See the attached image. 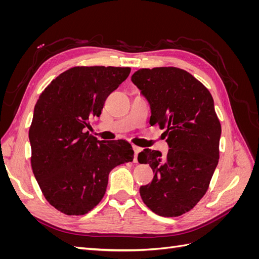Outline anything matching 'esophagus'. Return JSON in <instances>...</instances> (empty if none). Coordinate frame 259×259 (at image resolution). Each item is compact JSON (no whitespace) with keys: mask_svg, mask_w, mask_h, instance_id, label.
Instances as JSON below:
<instances>
[{"mask_svg":"<svg viewBox=\"0 0 259 259\" xmlns=\"http://www.w3.org/2000/svg\"><path fill=\"white\" fill-rule=\"evenodd\" d=\"M133 149H134V162L136 163L137 162V155H138V153L140 152V148L139 147H137V146H133Z\"/></svg>","mask_w":259,"mask_h":259,"instance_id":"34e87169","label":"esophagus"}]
</instances>
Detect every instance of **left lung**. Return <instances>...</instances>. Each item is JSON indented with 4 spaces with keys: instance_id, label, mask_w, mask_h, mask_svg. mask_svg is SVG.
Listing matches in <instances>:
<instances>
[{
    "instance_id": "left-lung-1",
    "label": "left lung",
    "mask_w": 259,
    "mask_h": 259,
    "mask_svg": "<svg viewBox=\"0 0 259 259\" xmlns=\"http://www.w3.org/2000/svg\"><path fill=\"white\" fill-rule=\"evenodd\" d=\"M132 82L148 100L150 124L165 127L169 147L144 149L138 162L153 170L150 184L139 189L145 204L163 217L193 208L208 189L219 159L222 126L208 90L189 72L175 67L140 69Z\"/></svg>"
}]
</instances>
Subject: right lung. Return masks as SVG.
<instances>
[{"label": "right lung", "instance_id": "add662e5", "mask_svg": "<svg viewBox=\"0 0 259 259\" xmlns=\"http://www.w3.org/2000/svg\"><path fill=\"white\" fill-rule=\"evenodd\" d=\"M130 73L128 67H73L36 101L31 166L45 199L61 213H89L104 198L111 169L134 159L126 140H98L85 130Z\"/></svg>", "mask_w": 259, "mask_h": 259}]
</instances>
